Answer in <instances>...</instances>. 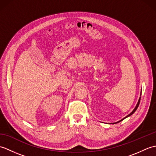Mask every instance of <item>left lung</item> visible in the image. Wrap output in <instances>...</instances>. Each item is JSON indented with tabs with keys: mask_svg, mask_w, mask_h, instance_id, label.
<instances>
[{
	"mask_svg": "<svg viewBox=\"0 0 156 156\" xmlns=\"http://www.w3.org/2000/svg\"><path fill=\"white\" fill-rule=\"evenodd\" d=\"M140 100H141V97H140V98H139V101H138V102H137V105H136V107H135V108L133 109V111H132V112H131V113H130V114H129V115H128L127 116H126V117H125V118H123V119H121V121H118V122H113V123H117V122H120V121H122V120H123V119H125V118H127V117H129V116H131V115H133V114L134 113V112H135V111H136V110H137V108H138V107H139V105H140Z\"/></svg>",
	"mask_w": 156,
	"mask_h": 156,
	"instance_id": "obj_1",
	"label": "left lung"
}]
</instances>
